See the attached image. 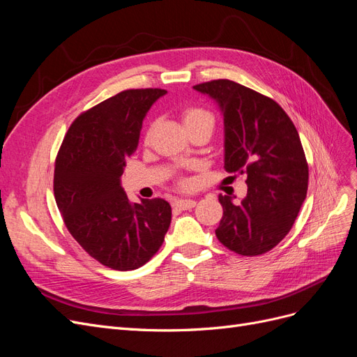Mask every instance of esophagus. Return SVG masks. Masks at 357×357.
<instances>
[{"instance_id": "esophagus-1", "label": "esophagus", "mask_w": 357, "mask_h": 357, "mask_svg": "<svg viewBox=\"0 0 357 357\" xmlns=\"http://www.w3.org/2000/svg\"><path fill=\"white\" fill-rule=\"evenodd\" d=\"M195 206V200L192 199H178L174 203V208L179 211H190Z\"/></svg>"}]
</instances>
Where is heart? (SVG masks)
Wrapping results in <instances>:
<instances>
[{"label": "heart", "mask_w": 357, "mask_h": 357, "mask_svg": "<svg viewBox=\"0 0 357 357\" xmlns=\"http://www.w3.org/2000/svg\"><path fill=\"white\" fill-rule=\"evenodd\" d=\"M182 120L185 128H192V126L208 124L213 128V116L211 112L202 108H187L182 112Z\"/></svg>", "instance_id": "b5f03b06"}]
</instances>
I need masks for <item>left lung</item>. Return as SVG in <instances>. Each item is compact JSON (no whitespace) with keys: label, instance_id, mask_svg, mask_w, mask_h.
<instances>
[{"label":"left lung","instance_id":"8db88e82","mask_svg":"<svg viewBox=\"0 0 357 357\" xmlns=\"http://www.w3.org/2000/svg\"><path fill=\"white\" fill-rule=\"evenodd\" d=\"M212 98L224 119V167L246 175L240 203L220 194L224 209L218 240L243 257L278 246L305 200L308 166L292 120L278 102L231 79L192 87ZM233 178V176H229Z\"/></svg>","mask_w":357,"mask_h":357}]
</instances>
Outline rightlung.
<instances>
[{"label":"right lung","instance_id":"right-lung-1","mask_svg":"<svg viewBox=\"0 0 357 357\" xmlns=\"http://www.w3.org/2000/svg\"><path fill=\"white\" fill-rule=\"evenodd\" d=\"M163 89L124 90L79 114L54 165V199L68 231L102 266L142 267L163 245L172 220L163 199L129 200L121 175L142 121Z\"/></svg>","mask_w":357,"mask_h":357}]
</instances>
